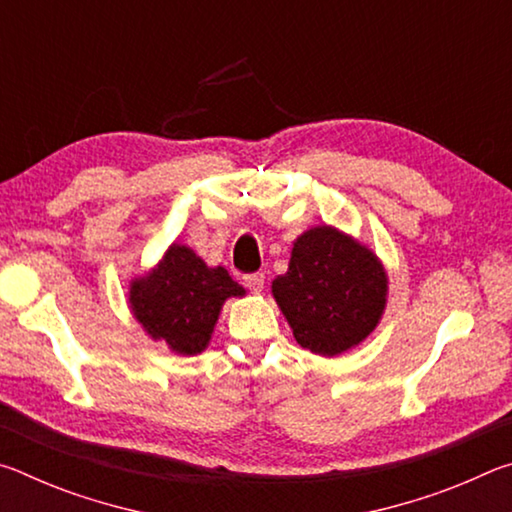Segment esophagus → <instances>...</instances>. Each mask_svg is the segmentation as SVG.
Segmentation results:
<instances>
[{
  "instance_id": "34e87169",
  "label": "esophagus",
  "mask_w": 512,
  "mask_h": 512,
  "mask_svg": "<svg viewBox=\"0 0 512 512\" xmlns=\"http://www.w3.org/2000/svg\"><path fill=\"white\" fill-rule=\"evenodd\" d=\"M244 284L246 287L253 291V293H262L264 289V273H250V275H244Z\"/></svg>"
}]
</instances>
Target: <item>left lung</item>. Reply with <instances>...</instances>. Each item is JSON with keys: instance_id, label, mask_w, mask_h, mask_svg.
Returning <instances> with one entry per match:
<instances>
[{"instance_id": "left-lung-1", "label": "left lung", "mask_w": 512, "mask_h": 512, "mask_svg": "<svg viewBox=\"0 0 512 512\" xmlns=\"http://www.w3.org/2000/svg\"><path fill=\"white\" fill-rule=\"evenodd\" d=\"M271 291L302 348L336 357L377 327L388 275L361 241L332 225H316L293 241L289 271L275 277Z\"/></svg>"}]
</instances>
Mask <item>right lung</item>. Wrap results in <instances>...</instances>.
Returning a JSON list of instances; mask_svg holds the SVG:
<instances>
[{
  "mask_svg": "<svg viewBox=\"0 0 512 512\" xmlns=\"http://www.w3.org/2000/svg\"><path fill=\"white\" fill-rule=\"evenodd\" d=\"M244 293L223 266H207L192 248L171 244L155 268L131 282L128 305L153 341L194 357L210 343L223 302Z\"/></svg>",
  "mask_w": 512,
  "mask_h": 512,
  "instance_id": "add662e5",
  "label": "right lung"
}]
</instances>
